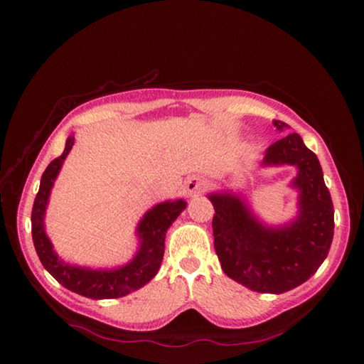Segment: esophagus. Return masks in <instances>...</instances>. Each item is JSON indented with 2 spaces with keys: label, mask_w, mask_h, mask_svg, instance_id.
<instances>
[{
  "label": "esophagus",
  "mask_w": 364,
  "mask_h": 364,
  "mask_svg": "<svg viewBox=\"0 0 364 364\" xmlns=\"http://www.w3.org/2000/svg\"><path fill=\"white\" fill-rule=\"evenodd\" d=\"M207 186H208V183L205 178H202V176H191L186 181V191L189 196H197V194L204 193Z\"/></svg>",
  "instance_id": "esophagus-1"
}]
</instances>
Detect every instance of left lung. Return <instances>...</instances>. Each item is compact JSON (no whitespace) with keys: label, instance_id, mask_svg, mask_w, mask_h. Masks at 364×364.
I'll return each instance as SVG.
<instances>
[{"label":"left lung","instance_id":"left-lung-1","mask_svg":"<svg viewBox=\"0 0 364 364\" xmlns=\"http://www.w3.org/2000/svg\"><path fill=\"white\" fill-rule=\"evenodd\" d=\"M278 130L287 127L274 120ZM263 167L294 165L299 215L279 228L264 226L232 193H213V245L225 274L250 291L282 294L304 284L328 257L334 236V205L315 152L291 133L264 152Z\"/></svg>","mask_w":364,"mask_h":364}]
</instances>
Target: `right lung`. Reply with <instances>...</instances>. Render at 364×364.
I'll return each mask as SVG.
<instances>
[{"instance_id": "obj_1", "label": "right lung", "mask_w": 364, "mask_h": 364, "mask_svg": "<svg viewBox=\"0 0 364 364\" xmlns=\"http://www.w3.org/2000/svg\"><path fill=\"white\" fill-rule=\"evenodd\" d=\"M73 141H75V136L67 138L63 156L54 159L41 176L38 194L35 197L32 208V237L35 250L48 273L69 291L96 300L119 299L143 287L157 274L164 258L165 234H167L170 225L178 218V215L186 208V202L183 199L165 200L146 212L136 228L139 249L133 260L123 267L112 269H90L63 262L46 236L45 212L51 188L54 186L67 154L72 149Z\"/></svg>"}]
</instances>
